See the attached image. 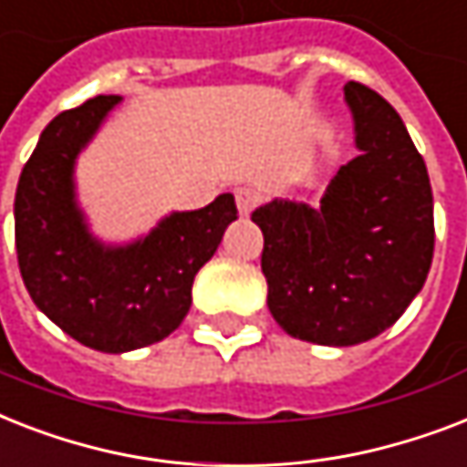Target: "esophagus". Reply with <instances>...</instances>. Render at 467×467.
<instances>
[{"instance_id":"1","label":"esophagus","mask_w":467,"mask_h":467,"mask_svg":"<svg viewBox=\"0 0 467 467\" xmlns=\"http://www.w3.org/2000/svg\"><path fill=\"white\" fill-rule=\"evenodd\" d=\"M236 204H238V212H241V216H248L253 210H255L257 195L253 192L251 188H238L236 190Z\"/></svg>"}]
</instances>
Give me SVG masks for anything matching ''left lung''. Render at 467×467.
Returning <instances> with one entry per match:
<instances>
[{
	"instance_id": "8db88e82",
	"label": "left lung",
	"mask_w": 467,
	"mask_h": 467,
	"mask_svg": "<svg viewBox=\"0 0 467 467\" xmlns=\"http://www.w3.org/2000/svg\"><path fill=\"white\" fill-rule=\"evenodd\" d=\"M359 154L318 207L272 200L253 212L265 236L272 318L292 337L349 347L381 335L424 286L434 255L427 166L395 108L347 81Z\"/></svg>"
}]
</instances>
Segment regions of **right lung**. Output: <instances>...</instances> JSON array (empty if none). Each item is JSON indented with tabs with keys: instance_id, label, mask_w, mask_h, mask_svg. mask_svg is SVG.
<instances>
[{
	"instance_id": "1",
	"label": "right lung",
	"mask_w": 467,
	"mask_h": 467,
	"mask_svg": "<svg viewBox=\"0 0 467 467\" xmlns=\"http://www.w3.org/2000/svg\"><path fill=\"white\" fill-rule=\"evenodd\" d=\"M120 96H96L43 130L14 200L16 253L33 304L81 345L122 354L181 326L192 282L236 222L234 195L202 210L171 212L132 244L93 236L77 202L74 166Z\"/></svg>"
}]
</instances>
